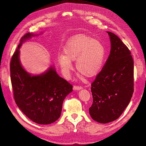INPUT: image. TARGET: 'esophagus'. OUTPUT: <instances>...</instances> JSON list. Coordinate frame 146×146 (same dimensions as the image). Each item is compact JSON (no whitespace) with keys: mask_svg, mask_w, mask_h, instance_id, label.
I'll return each instance as SVG.
<instances>
[{"mask_svg":"<svg viewBox=\"0 0 146 146\" xmlns=\"http://www.w3.org/2000/svg\"><path fill=\"white\" fill-rule=\"evenodd\" d=\"M73 89H74V90L78 91V90H81V89H82V87L81 86H76V85H74V87H73Z\"/></svg>","mask_w":146,"mask_h":146,"instance_id":"34e87169","label":"esophagus"}]
</instances>
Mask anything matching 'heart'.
Listing matches in <instances>:
<instances>
[{
    "label": "heart",
    "instance_id": "1",
    "mask_svg": "<svg viewBox=\"0 0 146 146\" xmlns=\"http://www.w3.org/2000/svg\"><path fill=\"white\" fill-rule=\"evenodd\" d=\"M60 54L58 62L65 75L73 69L71 61H75L77 71L85 77L97 75L101 70L105 57V48L98 40L84 34L72 37Z\"/></svg>",
    "mask_w": 146,
    "mask_h": 146
}]
</instances>
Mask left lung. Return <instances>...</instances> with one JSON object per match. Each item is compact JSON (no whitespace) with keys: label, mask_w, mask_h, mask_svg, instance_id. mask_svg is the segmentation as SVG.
I'll list each match as a JSON object with an SVG mask.
<instances>
[{"label":"left lung","mask_w":146,"mask_h":146,"mask_svg":"<svg viewBox=\"0 0 146 146\" xmlns=\"http://www.w3.org/2000/svg\"><path fill=\"white\" fill-rule=\"evenodd\" d=\"M110 54L102 70L91 84L93 103L89 114L95 121L108 123L119 117L134 91V62L126 45L114 33L107 31Z\"/></svg>","instance_id":"1"}]
</instances>
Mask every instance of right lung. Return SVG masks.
<instances>
[{
    "label": "right lung",
    "mask_w": 146,
    "mask_h": 146,
    "mask_svg": "<svg viewBox=\"0 0 146 146\" xmlns=\"http://www.w3.org/2000/svg\"><path fill=\"white\" fill-rule=\"evenodd\" d=\"M38 35L27 33L21 37L10 61L11 82L16 104L22 112L38 124L48 125L60 117L63 101L72 91V85L57 74L54 66L38 75H32L22 66L20 47Z\"/></svg>",
    "instance_id": "obj_1"
}]
</instances>
